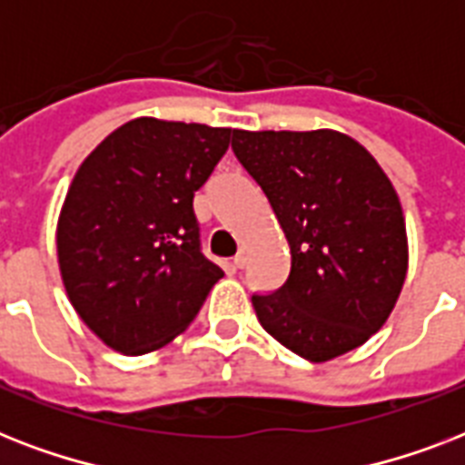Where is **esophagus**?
<instances>
[{
  "label": "esophagus",
  "mask_w": 465,
  "mask_h": 465,
  "mask_svg": "<svg viewBox=\"0 0 465 465\" xmlns=\"http://www.w3.org/2000/svg\"><path fill=\"white\" fill-rule=\"evenodd\" d=\"M248 262V255L246 253H239L236 255V258H233V268H243V265H246Z\"/></svg>",
  "instance_id": "1"
}]
</instances>
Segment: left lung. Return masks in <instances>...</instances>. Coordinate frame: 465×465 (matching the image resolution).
Segmentation results:
<instances>
[{
    "label": "left lung",
    "mask_w": 465,
    "mask_h": 465,
    "mask_svg": "<svg viewBox=\"0 0 465 465\" xmlns=\"http://www.w3.org/2000/svg\"><path fill=\"white\" fill-rule=\"evenodd\" d=\"M232 149L268 195L292 253L287 282L251 299L262 328L309 361L364 345L389 321L408 272L389 175L338 130H233Z\"/></svg>",
    "instance_id": "obj_1"
}]
</instances>
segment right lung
<instances>
[{
  "label": "right lung",
  "instance_id": "right-lung-1",
  "mask_svg": "<svg viewBox=\"0 0 465 465\" xmlns=\"http://www.w3.org/2000/svg\"><path fill=\"white\" fill-rule=\"evenodd\" d=\"M232 127L134 118L72 178L57 262L84 323L123 354L168 345L224 277L200 253L193 197L226 154Z\"/></svg>",
  "mask_w": 465,
  "mask_h": 465
}]
</instances>
